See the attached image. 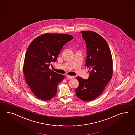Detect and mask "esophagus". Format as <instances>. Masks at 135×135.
Returning a JSON list of instances; mask_svg holds the SVG:
<instances>
[{"instance_id": "1", "label": "esophagus", "mask_w": 135, "mask_h": 135, "mask_svg": "<svg viewBox=\"0 0 135 135\" xmlns=\"http://www.w3.org/2000/svg\"><path fill=\"white\" fill-rule=\"evenodd\" d=\"M67 78L69 79H74L75 77L74 76H67Z\"/></svg>"}]
</instances>
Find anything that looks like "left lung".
I'll return each mask as SVG.
<instances>
[{
	"label": "left lung",
	"instance_id": "obj_1",
	"mask_svg": "<svg viewBox=\"0 0 135 135\" xmlns=\"http://www.w3.org/2000/svg\"><path fill=\"white\" fill-rule=\"evenodd\" d=\"M81 33L86 44L85 66L90 70L88 79L76 78L79 86L76 94L81 100L89 102L100 95L111 79L113 59L108 44L103 37L92 31H84Z\"/></svg>",
	"mask_w": 135,
	"mask_h": 135
}]
</instances>
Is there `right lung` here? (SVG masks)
Listing matches in <instances>:
<instances>
[{
	"label": "right lung",
	"instance_id": "right-lung-1",
	"mask_svg": "<svg viewBox=\"0 0 135 135\" xmlns=\"http://www.w3.org/2000/svg\"><path fill=\"white\" fill-rule=\"evenodd\" d=\"M73 36L46 33L35 38L27 50L23 71L27 83L37 98L49 100L56 94L57 86L65 76L49 69L63 46Z\"/></svg>",
	"mask_w": 135,
	"mask_h": 135
}]
</instances>
